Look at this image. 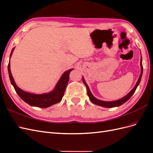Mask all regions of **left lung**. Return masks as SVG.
<instances>
[{"label": "left lung", "instance_id": "8db88e82", "mask_svg": "<svg viewBox=\"0 0 153 153\" xmlns=\"http://www.w3.org/2000/svg\"><path fill=\"white\" fill-rule=\"evenodd\" d=\"M140 67H141L140 75L139 78H138V79L137 80V84H135V87L133 88L132 90L130 92H129L128 94H126V96H124L123 98L119 99V100H115V101H102V100H98V99L96 98L93 95H92V94L91 93V92L90 91V89H89V86L87 85L85 80H84V78L82 77L83 83H84V84H85V87L87 88V94H88V96L89 97V99H90L91 102L93 103L95 105H99V106H103V107H105V108H113V107H115V106H121V105H123L125 102H126V101L132 96V95L134 94V92H135L137 88L138 85H139L140 82V80H141L142 73H143V66H142V56H141V58H140Z\"/></svg>", "mask_w": 153, "mask_h": 153}]
</instances>
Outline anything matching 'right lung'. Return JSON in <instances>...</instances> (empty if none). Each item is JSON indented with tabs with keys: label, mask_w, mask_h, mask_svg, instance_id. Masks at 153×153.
Returning <instances> with one entry per match:
<instances>
[{
	"label": "right lung",
	"mask_w": 153,
	"mask_h": 153,
	"mask_svg": "<svg viewBox=\"0 0 153 153\" xmlns=\"http://www.w3.org/2000/svg\"><path fill=\"white\" fill-rule=\"evenodd\" d=\"M14 49H15V47L11 50L10 59H11ZM7 68L11 84L15 88V91L18 95L20 97V98L30 106L42 108L49 107V106L53 105L58 103L61 101L69 79V73L73 69H69V70L66 71L62 74L61 77L60 78V79L57 82L56 85L52 91L43 94H34L23 91L16 85L11 72L10 59V61H9Z\"/></svg>",
	"instance_id": "obj_1"
}]
</instances>
